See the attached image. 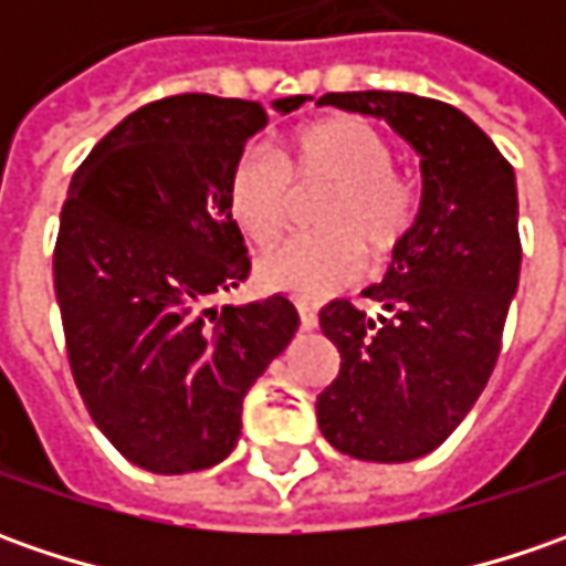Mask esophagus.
<instances>
[{"label":"esophagus","mask_w":566,"mask_h":566,"mask_svg":"<svg viewBox=\"0 0 566 566\" xmlns=\"http://www.w3.org/2000/svg\"><path fill=\"white\" fill-rule=\"evenodd\" d=\"M295 308H298V317H302V327H305V331H315L317 327L315 305H312V302H305V298H298V302H295Z\"/></svg>","instance_id":"1"}]
</instances>
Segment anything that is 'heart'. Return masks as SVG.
I'll return each mask as SVG.
<instances>
[{
    "mask_svg": "<svg viewBox=\"0 0 566 566\" xmlns=\"http://www.w3.org/2000/svg\"><path fill=\"white\" fill-rule=\"evenodd\" d=\"M286 164L290 169L264 147H249L227 179L229 217L258 249H273L290 232L298 191L331 188L315 217L324 232L293 239L258 264L264 290L321 298L356 280L361 251L368 264H384L409 242L422 213V191L394 169V144L371 122H308L293 135Z\"/></svg>",
    "mask_w": 566,
    "mask_h": 566,
    "instance_id": "obj_1",
    "label": "heart"
}]
</instances>
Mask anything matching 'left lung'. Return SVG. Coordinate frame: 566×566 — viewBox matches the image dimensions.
Listing matches in <instances>:
<instances>
[{"label": "left lung", "mask_w": 566, "mask_h": 566, "mask_svg": "<svg viewBox=\"0 0 566 566\" xmlns=\"http://www.w3.org/2000/svg\"><path fill=\"white\" fill-rule=\"evenodd\" d=\"M317 103L384 119L422 157L419 223L365 290L384 315L346 298L321 308V331L339 349V375L317 397L321 434L356 460L409 463L444 444L494 371L523 261L516 176L441 99L353 91Z\"/></svg>", "instance_id": "left-lung-1"}]
</instances>
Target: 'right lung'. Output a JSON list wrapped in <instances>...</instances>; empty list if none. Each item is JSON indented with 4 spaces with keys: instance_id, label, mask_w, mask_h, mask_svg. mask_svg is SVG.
I'll use <instances>...</instances> for the list:
<instances>
[{
    "instance_id": "right-lung-1",
    "label": "right lung",
    "mask_w": 566,
    "mask_h": 566,
    "mask_svg": "<svg viewBox=\"0 0 566 566\" xmlns=\"http://www.w3.org/2000/svg\"><path fill=\"white\" fill-rule=\"evenodd\" d=\"M305 99L273 109L286 116ZM264 125L254 99L147 103L87 154L62 205L53 280L77 394L147 472L227 460L249 387L298 331L286 295L213 308L251 271L227 179Z\"/></svg>"
}]
</instances>
